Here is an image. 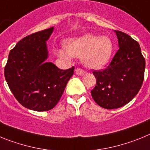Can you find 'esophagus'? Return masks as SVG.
I'll return each instance as SVG.
<instances>
[{"label":"esophagus","mask_w":150,"mask_h":150,"mask_svg":"<svg viewBox=\"0 0 150 150\" xmlns=\"http://www.w3.org/2000/svg\"><path fill=\"white\" fill-rule=\"evenodd\" d=\"M75 73H76V74L78 75V76H83V75L86 74V72L81 68H76L75 70Z\"/></svg>","instance_id":"esophagus-1"}]
</instances>
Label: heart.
Returning <instances> with one entry per match:
<instances>
[{
    "label": "heart",
    "mask_w": 150,
    "mask_h": 150,
    "mask_svg": "<svg viewBox=\"0 0 150 150\" xmlns=\"http://www.w3.org/2000/svg\"><path fill=\"white\" fill-rule=\"evenodd\" d=\"M112 51V42L108 37L87 34L67 40L64 48L56 49L55 53L65 60L72 56L81 57L84 65L89 68L100 69L109 62Z\"/></svg>",
    "instance_id": "1"
}]
</instances>
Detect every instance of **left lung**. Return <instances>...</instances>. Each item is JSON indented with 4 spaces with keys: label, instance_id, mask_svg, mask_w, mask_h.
Returning <instances> with one entry per match:
<instances>
[{
    "label": "left lung",
    "instance_id": "obj_1",
    "mask_svg": "<svg viewBox=\"0 0 150 150\" xmlns=\"http://www.w3.org/2000/svg\"><path fill=\"white\" fill-rule=\"evenodd\" d=\"M119 50L103 71H94L96 85L91 91L97 104L105 109H116L129 103L142 86L145 59L140 45L129 35L115 30Z\"/></svg>",
    "mask_w": 150,
    "mask_h": 150
}]
</instances>
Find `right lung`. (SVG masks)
<instances>
[{
    "label": "right lung",
    "instance_id": "obj_1",
    "mask_svg": "<svg viewBox=\"0 0 150 150\" xmlns=\"http://www.w3.org/2000/svg\"><path fill=\"white\" fill-rule=\"evenodd\" d=\"M54 28L38 31L18 41L10 50L4 68L6 81L19 104L34 111L52 109L60 100L74 67L61 70L46 62V41Z\"/></svg>",
    "mask_w": 150,
    "mask_h": 150
}]
</instances>
